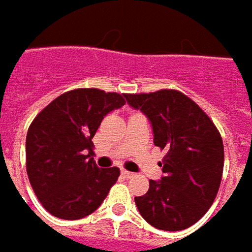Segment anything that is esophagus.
I'll return each mask as SVG.
<instances>
[{
	"label": "esophagus",
	"instance_id": "esophagus-1",
	"mask_svg": "<svg viewBox=\"0 0 252 252\" xmlns=\"http://www.w3.org/2000/svg\"><path fill=\"white\" fill-rule=\"evenodd\" d=\"M122 175L125 177V178H133L134 177V174L130 172V171H126V169H122Z\"/></svg>",
	"mask_w": 252,
	"mask_h": 252
}]
</instances>
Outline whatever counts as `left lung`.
Instances as JSON below:
<instances>
[{"instance_id": "obj_1", "label": "left lung", "mask_w": 252, "mask_h": 252, "mask_svg": "<svg viewBox=\"0 0 252 252\" xmlns=\"http://www.w3.org/2000/svg\"><path fill=\"white\" fill-rule=\"evenodd\" d=\"M133 109L150 121L154 144L165 150L164 175L150 179V188L134 202L153 227L178 231L190 227L218 195L224 149L209 116L187 95L175 90L126 95Z\"/></svg>"}]
</instances>
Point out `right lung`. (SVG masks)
Returning a JSON list of instances; mask_svg holds the SVG:
<instances>
[{"mask_svg": "<svg viewBox=\"0 0 252 252\" xmlns=\"http://www.w3.org/2000/svg\"><path fill=\"white\" fill-rule=\"evenodd\" d=\"M125 103L126 94L80 88L60 95L34 118L26 134V171L50 215L77 220L101 206L121 171L95 164L92 137L103 118Z\"/></svg>", "mask_w": 252, "mask_h": 252, "instance_id": "right-lung-1", "label": "right lung"}]
</instances>
